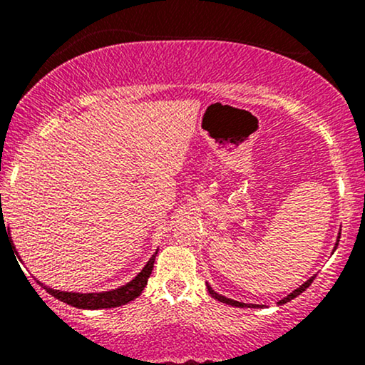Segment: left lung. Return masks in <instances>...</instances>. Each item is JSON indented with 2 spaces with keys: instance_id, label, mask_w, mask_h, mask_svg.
I'll return each instance as SVG.
<instances>
[{
  "instance_id": "left-lung-1",
  "label": "left lung",
  "mask_w": 365,
  "mask_h": 365,
  "mask_svg": "<svg viewBox=\"0 0 365 365\" xmlns=\"http://www.w3.org/2000/svg\"><path fill=\"white\" fill-rule=\"evenodd\" d=\"M336 242H340V235H338V240H336ZM336 247H338V244H334V250H336ZM314 278H316V276H312V278H309L307 282H305V283L302 284V287H299V288H297V290H293V292L290 293V295H287V297H284V299L279 300L278 305H282V304H287V302H290L292 299H295V297H299L300 293H302L304 290H307V288H309V284H311V283L314 282ZM207 292L211 293V297H212V299L220 300V302H223V304L233 305V307H264V305H255V304H244V302H238V300L228 299V297H225V295H220V293L212 290V288L209 287V284H207Z\"/></svg>"
}]
</instances>
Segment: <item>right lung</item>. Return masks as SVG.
Here are the masks:
<instances>
[{"label": "right lung", "mask_w": 365, "mask_h": 365, "mask_svg": "<svg viewBox=\"0 0 365 365\" xmlns=\"http://www.w3.org/2000/svg\"><path fill=\"white\" fill-rule=\"evenodd\" d=\"M156 252L153 254V257L149 259L148 264L142 267V271L132 282H128L123 287L116 288V290H110V292H99V293H77V292H61V290H54V288H48L46 284L39 283L41 287L44 288L49 295H53L54 299L61 300V302L72 305V307L77 309H113V307H120V305H125L128 302H132L133 299L140 295L142 290L148 284V279L150 273H153L154 267V259H156Z\"/></svg>", "instance_id": "obj_1"}]
</instances>
